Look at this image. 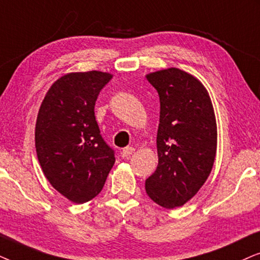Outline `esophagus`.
Listing matches in <instances>:
<instances>
[{
    "label": "esophagus",
    "instance_id": "34e87169",
    "mask_svg": "<svg viewBox=\"0 0 260 260\" xmlns=\"http://www.w3.org/2000/svg\"><path fill=\"white\" fill-rule=\"evenodd\" d=\"M134 148L133 147H131V146H128V147H124L122 151H121V154H122V157H129L131 154H133L134 153Z\"/></svg>",
    "mask_w": 260,
    "mask_h": 260
}]
</instances>
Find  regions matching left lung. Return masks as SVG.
Segmentation results:
<instances>
[{"instance_id": "left-lung-1", "label": "left lung", "mask_w": 260, "mask_h": 260, "mask_svg": "<svg viewBox=\"0 0 260 260\" xmlns=\"http://www.w3.org/2000/svg\"><path fill=\"white\" fill-rule=\"evenodd\" d=\"M158 91V166L145 182L150 199L166 209L185 205L212 171L217 128L212 100L196 77L177 68L146 75Z\"/></svg>"}]
</instances>
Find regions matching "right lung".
Returning <instances> with one entry per match:
<instances>
[{
    "instance_id": "obj_1",
    "label": "right lung",
    "mask_w": 260,
    "mask_h": 260,
    "mask_svg": "<svg viewBox=\"0 0 260 260\" xmlns=\"http://www.w3.org/2000/svg\"><path fill=\"white\" fill-rule=\"evenodd\" d=\"M113 75L70 72L58 78L41 102L36 150L45 177L74 203L98 196L115 157L100 134L95 102Z\"/></svg>"
}]
</instances>
